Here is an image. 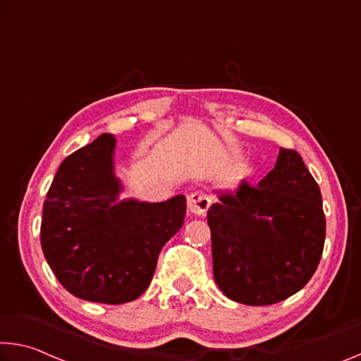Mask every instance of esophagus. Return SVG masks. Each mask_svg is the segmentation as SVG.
I'll list each match as a JSON object with an SVG mask.
<instances>
[{
  "label": "esophagus",
  "mask_w": 361,
  "mask_h": 361,
  "mask_svg": "<svg viewBox=\"0 0 361 361\" xmlns=\"http://www.w3.org/2000/svg\"><path fill=\"white\" fill-rule=\"evenodd\" d=\"M210 204L212 197L202 191H194L188 196V210H190L192 215L204 216L205 212L210 207Z\"/></svg>",
  "instance_id": "obj_1"
}]
</instances>
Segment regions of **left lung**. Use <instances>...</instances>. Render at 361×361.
<instances>
[{"label": "left lung", "mask_w": 361, "mask_h": 361, "mask_svg": "<svg viewBox=\"0 0 361 361\" xmlns=\"http://www.w3.org/2000/svg\"><path fill=\"white\" fill-rule=\"evenodd\" d=\"M207 223L214 278L228 299L271 305L310 281L323 254L322 192L293 149H279L274 169L257 186L244 180L216 190Z\"/></svg>", "instance_id": "1"}]
</instances>
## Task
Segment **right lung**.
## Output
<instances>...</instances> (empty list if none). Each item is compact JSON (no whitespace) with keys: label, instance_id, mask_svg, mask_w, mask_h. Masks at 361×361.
Here are the masks:
<instances>
[{"label":"right lung","instance_id":"obj_1","mask_svg":"<svg viewBox=\"0 0 361 361\" xmlns=\"http://www.w3.org/2000/svg\"><path fill=\"white\" fill-rule=\"evenodd\" d=\"M116 145L104 133L64 159L42 220V249L59 283L78 299L111 305L145 293L160 250L186 215L183 194L164 202L120 201Z\"/></svg>","mask_w":361,"mask_h":361}]
</instances>
